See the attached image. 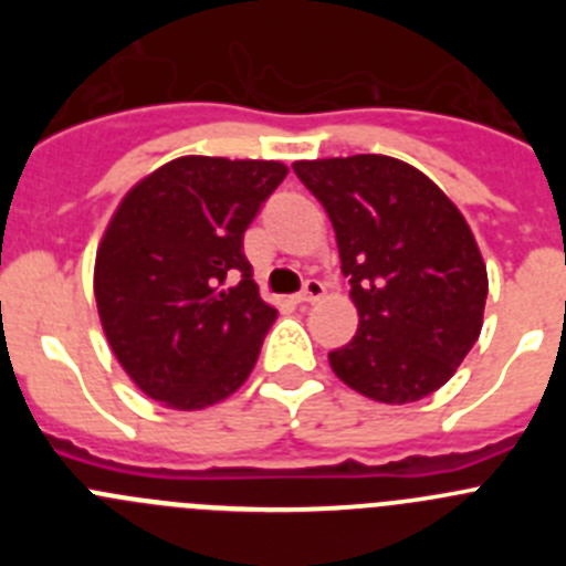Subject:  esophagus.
<instances>
[{"mask_svg": "<svg viewBox=\"0 0 566 566\" xmlns=\"http://www.w3.org/2000/svg\"><path fill=\"white\" fill-rule=\"evenodd\" d=\"M323 283L319 280H306V286H303V292L297 294V303H317L319 297H323Z\"/></svg>", "mask_w": 566, "mask_h": 566, "instance_id": "1", "label": "esophagus"}]
</instances>
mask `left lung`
Masks as SVG:
<instances>
[{
  "instance_id": "8db88e82",
  "label": "left lung",
  "mask_w": 566,
  "mask_h": 566,
  "mask_svg": "<svg viewBox=\"0 0 566 566\" xmlns=\"http://www.w3.org/2000/svg\"><path fill=\"white\" fill-rule=\"evenodd\" d=\"M337 234L359 326L328 354L348 388L405 405L442 388L482 332L488 269L451 198L388 155L297 161Z\"/></svg>"
}]
</instances>
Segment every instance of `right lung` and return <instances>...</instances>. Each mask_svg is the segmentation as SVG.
Instances as JSON below:
<instances>
[{
	"instance_id": "add662e5",
	"label": "right lung",
	"mask_w": 566,
	"mask_h": 566,
	"mask_svg": "<svg viewBox=\"0 0 566 566\" xmlns=\"http://www.w3.org/2000/svg\"><path fill=\"white\" fill-rule=\"evenodd\" d=\"M289 169L184 155L135 184L96 254V306L115 359L175 411H201L247 382L274 312L243 232Z\"/></svg>"
}]
</instances>
